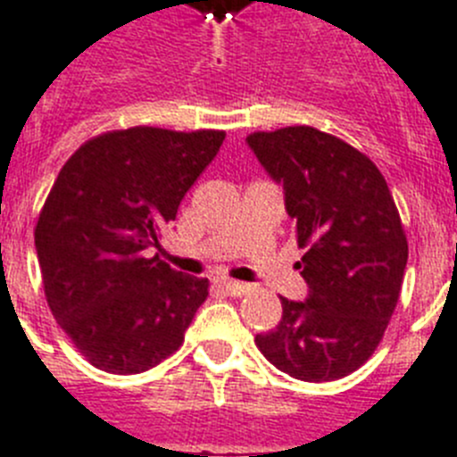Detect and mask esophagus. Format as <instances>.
<instances>
[{"mask_svg": "<svg viewBox=\"0 0 457 457\" xmlns=\"http://www.w3.org/2000/svg\"><path fill=\"white\" fill-rule=\"evenodd\" d=\"M218 287L223 289L225 295H229V296H244L245 292L251 289L245 283H225V280H220V283H218Z\"/></svg>", "mask_w": 457, "mask_h": 457, "instance_id": "esophagus-1", "label": "esophagus"}]
</instances>
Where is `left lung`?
<instances>
[{
    "instance_id": "1",
    "label": "left lung",
    "mask_w": 457,
    "mask_h": 457,
    "mask_svg": "<svg viewBox=\"0 0 457 457\" xmlns=\"http://www.w3.org/2000/svg\"><path fill=\"white\" fill-rule=\"evenodd\" d=\"M248 146L296 223L305 301L280 296L283 320L255 345L301 382H333L372 356L400 299L407 237L386 179L347 142L287 126L253 133Z\"/></svg>"
}]
</instances>
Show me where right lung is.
Segmentation results:
<instances>
[{"label":"right lung","instance_id":"obj_1","mask_svg":"<svg viewBox=\"0 0 457 457\" xmlns=\"http://www.w3.org/2000/svg\"><path fill=\"white\" fill-rule=\"evenodd\" d=\"M223 140V130H110L59 172L34 244L54 320L98 370L137 375L184 343L209 280L170 269L161 232Z\"/></svg>","mask_w":457,"mask_h":457}]
</instances>
